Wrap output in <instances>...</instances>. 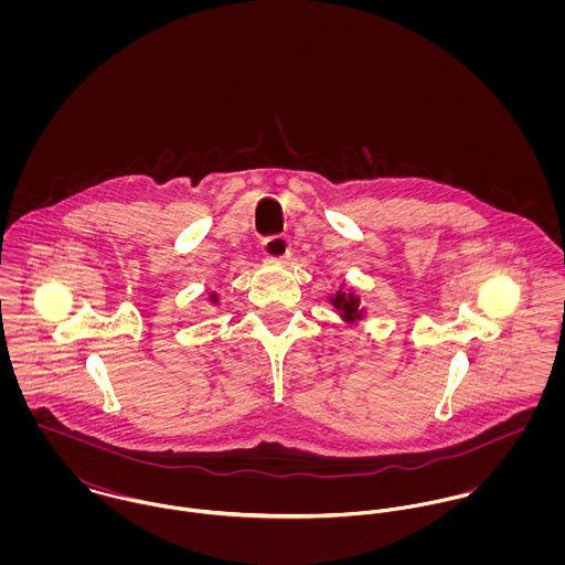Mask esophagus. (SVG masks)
<instances>
[{
  "instance_id": "esophagus-1",
  "label": "esophagus",
  "mask_w": 565,
  "mask_h": 565,
  "mask_svg": "<svg viewBox=\"0 0 565 565\" xmlns=\"http://www.w3.org/2000/svg\"><path fill=\"white\" fill-rule=\"evenodd\" d=\"M263 252H265V256H269L274 260L285 258L289 252V242L282 235H271V237L263 239Z\"/></svg>"
}]
</instances>
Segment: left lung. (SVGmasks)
Instances as JSON below:
<instances>
[{"instance_id":"left-lung-1","label":"left lung","mask_w":565,"mask_h":565,"mask_svg":"<svg viewBox=\"0 0 565 565\" xmlns=\"http://www.w3.org/2000/svg\"><path fill=\"white\" fill-rule=\"evenodd\" d=\"M332 307L339 311V316L345 320V322H356L363 318L361 313V307H359V298L354 294H343V291H337L332 298H330Z\"/></svg>"}]
</instances>
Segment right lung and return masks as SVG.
<instances>
[{"mask_svg":"<svg viewBox=\"0 0 565 565\" xmlns=\"http://www.w3.org/2000/svg\"><path fill=\"white\" fill-rule=\"evenodd\" d=\"M211 300H213V302H217V300H215V296H211Z\"/></svg>","mask_w":565,"mask_h":565,"instance_id":"right-lung-1","label":"right lung"}]
</instances>
